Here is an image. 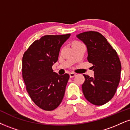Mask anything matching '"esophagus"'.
I'll list each match as a JSON object with an SVG mask.
<instances>
[{"label": "esophagus", "instance_id": "esophagus-1", "mask_svg": "<svg viewBox=\"0 0 130 130\" xmlns=\"http://www.w3.org/2000/svg\"><path fill=\"white\" fill-rule=\"evenodd\" d=\"M75 75H76V74H75V73H73V72H71V73H69L70 78H73V77H74Z\"/></svg>", "mask_w": 130, "mask_h": 130}]
</instances>
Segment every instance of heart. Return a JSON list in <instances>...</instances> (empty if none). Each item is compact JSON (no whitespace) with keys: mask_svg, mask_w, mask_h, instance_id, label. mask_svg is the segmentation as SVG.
<instances>
[{"mask_svg":"<svg viewBox=\"0 0 130 130\" xmlns=\"http://www.w3.org/2000/svg\"><path fill=\"white\" fill-rule=\"evenodd\" d=\"M79 43V42H78V41H73V42L72 43V44H75V43Z\"/></svg>","mask_w":130,"mask_h":130,"instance_id":"1","label":"heart"}]
</instances>
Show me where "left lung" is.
Masks as SVG:
<instances>
[{"label": "left lung", "instance_id": "obj_1", "mask_svg": "<svg viewBox=\"0 0 130 130\" xmlns=\"http://www.w3.org/2000/svg\"><path fill=\"white\" fill-rule=\"evenodd\" d=\"M76 37L87 47V60L93 64L94 76L85 78L82 85L86 99L95 105H102L114 96L119 85L121 63L116 51L101 34L87 31Z\"/></svg>", "mask_w": 130, "mask_h": 130}]
</instances>
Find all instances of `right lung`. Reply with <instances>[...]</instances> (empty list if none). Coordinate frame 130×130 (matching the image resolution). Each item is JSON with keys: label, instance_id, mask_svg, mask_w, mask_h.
Here are the masks:
<instances>
[{"label": "right lung", "instance_id": "right-lung-1", "mask_svg": "<svg viewBox=\"0 0 130 130\" xmlns=\"http://www.w3.org/2000/svg\"><path fill=\"white\" fill-rule=\"evenodd\" d=\"M70 34L46 35L34 41L22 58V76L32 101L38 107L52 111L59 106L64 95L69 75L54 72L60 48Z\"/></svg>", "mask_w": 130, "mask_h": 130}]
</instances>
